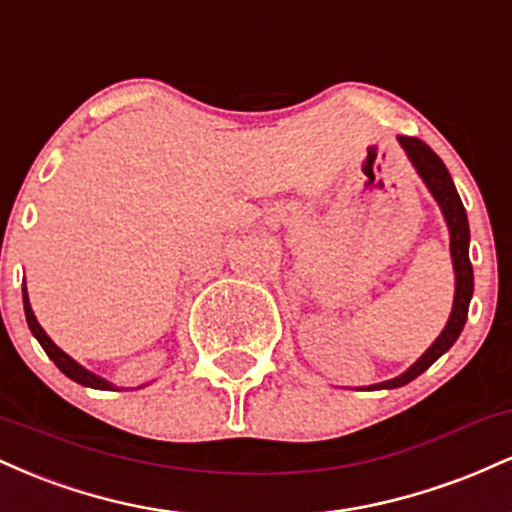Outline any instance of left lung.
Listing matches in <instances>:
<instances>
[{"label": "left lung", "mask_w": 512, "mask_h": 512, "mask_svg": "<svg viewBox=\"0 0 512 512\" xmlns=\"http://www.w3.org/2000/svg\"><path fill=\"white\" fill-rule=\"evenodd\" d=\"M399 144L404 146L407 156L411 158L419 175L431 190V195L436 197V202L443 209L445 221L450 228V252H452V267H455V303H452V313L445 330L440 332V337L431 344V349L426 351L419 361L411 366L407 373H402L395 380H387V383L373 385L370 390H392V387H402L411 383L414 378H419L426 368H431L445 351L460 337L464 322H467V310L469 301H472L474 291V274H472V262H469V223H467V211L462 207V199L457 195L455 182H452L445 163L436 156V151L431 149L426 142L416 137H399Z\"/></svg>", "instance_id": "8db88e82"}]
</instances>
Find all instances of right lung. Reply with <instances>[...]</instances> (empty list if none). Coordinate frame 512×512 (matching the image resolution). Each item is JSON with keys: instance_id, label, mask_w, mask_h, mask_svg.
Returning a JSON list of instances; mask_svg holds the SVG:
<instances>
[{"instance_id": "1", "label": "right lung", "mask_w": 512, "mask_h": 512, "mask_svg": "<svg viewBox=\"0 0 512 512\" xmlns=\"http://www.w3.org/2000/svg\"><path fill=\"white\" fill-rule=\"evenodd\" d=\"M23 310H26V322H28V327H31L33 337L38 339L40 346H43V349H45V354H48V356L52 358V361H55V366L60 368L62 373L67 375V378H72L74 383H79V385L93 387V390H115V387L110 385V383H105L103 378H98V375H93L91 370H86L84 366H79V363H76L72 356L64 354L60 346H57V344L52 342V339L48 337V334H45L43 327H40L38 320H35V315H33V310H31V303H28L26 286H23Z\"/></svg>"}]
</instances>
